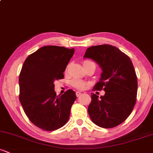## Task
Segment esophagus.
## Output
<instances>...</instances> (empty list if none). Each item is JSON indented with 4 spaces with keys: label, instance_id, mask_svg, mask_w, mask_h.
<instances>
[{
    "label": "esophagus",
    "instance_id": "1",
    "mask_svg": "<svg viewBox=\"0 0 153 153\" xmlns=\"http://www.w3.org/2000/svg\"><path fill=\"white\" fill-rule=\"evenodd\" d=\"M75 94H76V96L77 97H78V96H80V94H81V93L79 92V91H77L76 93H75Z\"/></svg>",
    "mask_w": 153,
    "mask_h": 153
}]
</instances>
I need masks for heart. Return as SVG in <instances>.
<instances>
[{
  "label": "heart",
  "instance_id": "obj_1",
  "mask_svg": "<svg viewBox=\"0 0 153 153\" xmlns=\"http://www.w3.org/2000/svg\"><path fill=\"white\" fill-rule=\"evenodd\" d=\"M89 62H91V61H85V62H83V64ZM71 83L75 88L78 89V90H83V89H85L88 85V82L86 81L79 78H73V80H71Z\"/></svg>",
  "mask_w": 153,
  "mask_h": 153
}]
</instances>
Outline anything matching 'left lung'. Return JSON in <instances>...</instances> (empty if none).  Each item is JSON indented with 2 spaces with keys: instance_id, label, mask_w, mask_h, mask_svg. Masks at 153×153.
<instances>
[{
  "instance_id": "left-lung-1",
  "label": "left lung",
  "mask_w": 153,
  "mask_h": 153,
  "mask_svg": "<svg viewBox=\"0 0 153 153\" xmlns=\"http://www.w3.org/2000/svg\"><path fill=\"white\" fill-rule=\"evenodd\" d=\"M85 58L94 59L102 69L101 78L93 91H105L104 96L91 93L88 108L92 122L103 128H113L130 115L136 103L137 78L130 58L117 47L109 45L92 46Z\"/></svg>"
}]
</instances>
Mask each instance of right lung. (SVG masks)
I'll return each instance as SVG.
<instances>
[{
	"mask_svg": "<svg viewBox=\"0 0 153 153\" xmlns=\"http://www.w3.org/2000/svg\"><path fill=\"white\" fill-rule=\"evenodd\" d=\"M74 49L45 46L31 54L19 75V100L26 115L35 126L54 131L68 122L75 92L69 89L56 95L54 80L64 78V71Z\"/></svg>",
	"mask_w": 153,
	"mask_h": 153,
	"instance_id": "add662e5",
	"label": "right lung"
}]
</instances>
